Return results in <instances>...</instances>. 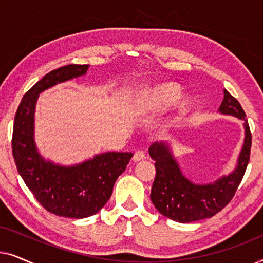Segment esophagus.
<instances>
[{
	"mask_svg": "<svg viewBox=\"0 0 263 263\" xmlns=\"http://www.w3.org/2000/svg\"><path fill=\"white\" fill-rule=\"evenodd\" d=\"M146 158V153L143 152L142 149H139L136 151V152L134 153V157H133V159H134V161H141Z\"/></svg>",
	"mask_w": 263,
	"mask_h": 263,
	"instance_id": "34e87169",
	"label": "esophagus"
}]
</instances>
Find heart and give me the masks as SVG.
<instances>
[{"label": "heart", "instance_id": "obj_1", "mask_svg": "<svg viewBox=\"0 0 263 263\" xmlns=\"http://www.w3.org/2000/svg\"><path fill=\"white\" fill-rule=\"evenodd\" d=\"M181 88L176 84H163L154 87L146 98V107L160 110L172 105L181 97Z\"/></svg>", "mask_w": 263, "mask_h": 263}]
</instances>
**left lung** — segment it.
I'll return each instance as SVG.
<instances>
[{"mask_svg": "<svg viewBox=\"0 0 263 263\" xmlns=\"http://www.w3.org/2000/svg\"><path fill=\"white\" fill-rule=\"evenodd\" d=\"M219 112L243 120L246 138L235 171L214 183L195 184L186 179L164 142H156L149 147V156L156 161V178L151 190V200L161 214L172 220L192 222L213 217L228 206L246 174L251 148V133L246 112L238 100L226 89Z\"/></svg>", "mask_w": 263, "mask_h": 263, "instance_id": "1", "label": "left lung"}]
</instances>
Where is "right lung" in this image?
I'll return each mask as SVG.
<instances>
[{
    "label": "right lung",
    "mask_w": 263,
    "mask_h": 263,
    "mask_svg": "<svg viewBox=\"0 0 263 263\" xmlns=\"http://www.w3.org/2000/svg\"><path fill=\"white\" fill-rule=\"evenodd\" d=\"M87 69L88 64H68L51 70L25 93L14 118L12 149L17 171L38 202L64 218H87L102 210L133 157L130 152H106L74 166H61L46 161L35 148L34 107L39 93L81 77Z\"/></svg>",
    "instance_id": "right-lung-1"
}]
</instances>
